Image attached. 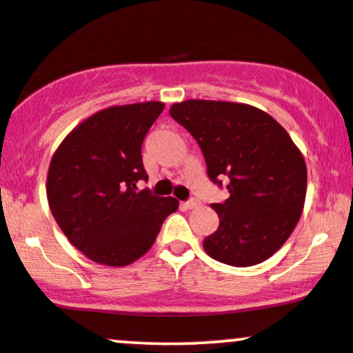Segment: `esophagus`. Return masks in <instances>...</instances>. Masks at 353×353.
I'll list each match as a JSON object with an SVG mask.
<instances>
[{
  "mask_svg": "<svg viewBox=\"0 0 353 353\" xmlns=\"http://www.w3.org/2000/svg\"><path fill=\"white\" fill-rule=\"evenodd\" d=\"M199 205V201L197 199H190V201H185V202H181V208L182 209H194Z\"/></svg>",
  "mask_w": 353,
  "mask_h": 353,
  "instance_id": "34e87169",
  "label": "esophagus"
}]
</instances>
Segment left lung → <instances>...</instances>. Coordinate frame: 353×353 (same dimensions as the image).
Segmentation results:
<instances>
[{"label":"left lung","mask_w":353,"mask_h":353,"mask_svg":"<svg viewBox=\"0 0 353 353\" xmlns=\"http://www.w3.org/2000/svg\"><path fill=\"white\" fill-rule=\"evenodd\" d=\"M169 114L197 141L209 179H228L229 199L210 208L219 229L204 239L214 261L261 264L277 252L301 219L307 192L302 152L272 116L249 104L189 99Z\"/></svg>","instance_id":"1"}]
</instances>
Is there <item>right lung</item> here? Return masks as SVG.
<instances>
[{"label":"right lung","instance_id":"add662e5","mask_svg":"<svg viewBox=\"0 0 353 353\" xmlns=\"http://www.w3.org/2000/svg\"><path fill=\"white\" fill-rule=\"evenodd\" d=\"M163 109L159 101L103 109L76 125L52 154L46 181L52 217L92 262L132 264L179 208L174 197L136 188L148 179L143 141Z\"/></svg>","mask_w":353,"mask_h":353}]
</instances>
